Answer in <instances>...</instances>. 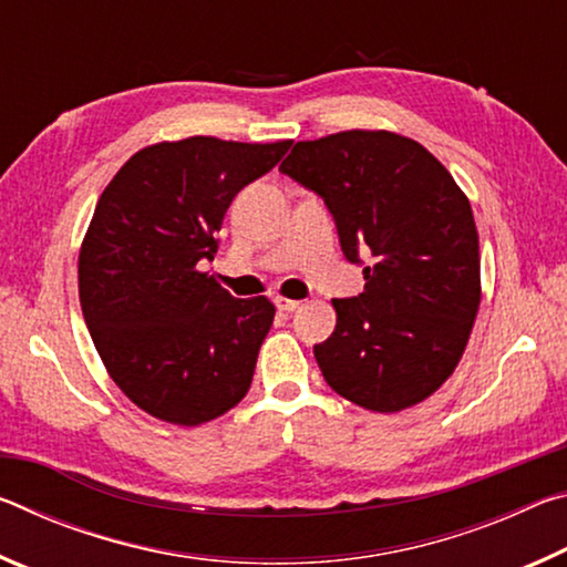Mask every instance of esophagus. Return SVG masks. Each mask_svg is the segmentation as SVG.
Here are the masks:
<instances>
[{
  "instance_id": "1",
  "label": "esophagus",
  "mask_w": 567,
  "mask_h": 567,
  "mask_svg": "<svg viewBox=\"0 0 567 567\" xmlns=\"http://www.w3.org/2000/svg\"><path fill=\"white\" fill-rule=\"evenodd\" d=\"M275 307H277V310H282V312H292V310H297V307H300V300H290V297L277 295Z\"/></svg>"
}]
</instances>
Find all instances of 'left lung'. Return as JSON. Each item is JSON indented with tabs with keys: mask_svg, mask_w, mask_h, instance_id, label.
<instances>
[{
	"mask_svg": "<svg viewBox=\"0 0 567 567\" xmlns=\"http://www.w3.org/2000/svg\"><path fill=\"white\" fill-rule=\"evenodd\" d=\"M280 172L318 192L364 290L332 300L315 344L328 385L372 412L417 405L453 375L480 307V247L465 192L440 159L388 130L297 142Z\"/></svg>",
	"mask_w": 567,
	"mask_h": 567,
	"instance_id": "1",
	"label": "left lung"
}]
</instances>
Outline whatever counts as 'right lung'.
I'll return each instance as SVG.
<instances>
[{
    "label": "right lung",
    "instance_id": "obj_1",
    "mask_svg": "<svg viewBox=\"0 0 567 567\" xmlns=\"http://www.w3.org/2000/svg\"><path fill=\"white\" fill-rule=\"evenodd\" d=\"M287 150L157 142L104 187L80 249L82 315L114 385L152 417L195 427L247 395L275 305L237 300L197 265L215 257L237 192Z\"/></svg>",
    "mask_w": 567,
    "mask_h": 567
}]
</instances>
